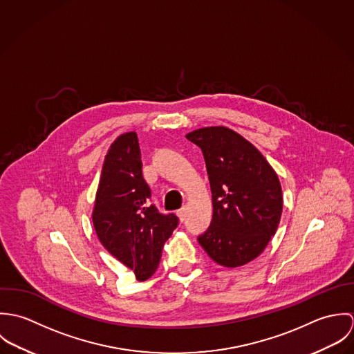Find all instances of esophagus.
Segmentation results:
<instances>
[{
    "label": "esophagus",
    "mask_w": 354,
    "mask_h": 354,
    "mask_svg": "<svg viewBox=\"0 0 354 354\" xmlns=\"http://www.w3.org/2000/svg\"><path fill=\"white\" fill-rule=\"evenodd\" d=\"M185 215H187V208H185V207H183V208H180V209L177 211V216H178V219H180L181 222L185 219Z\"/></svg>",
    "instance_id": "obj_1"
}]
</instances>
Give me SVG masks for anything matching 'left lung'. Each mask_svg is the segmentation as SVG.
<instances>
[{"label": "left lung", "mask_w": 354, "mask_h": 354, "mask_svg": "<svg viewBox=\"0 0 354 354\" xmlns=\"http://www.w3.org/2000/svg\"><path fill=\"white\" fill-rule=\"evenodd\" d=\"M202 149L212 194V221L199 244L219 266H244L263 252L282 215V188L267 159L226 127L192 131Z\"/></svg>", "instance_id": "1"}]
</instances>
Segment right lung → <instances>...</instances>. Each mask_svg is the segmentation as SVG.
Listing matches in <instances>:
<instances>
[{
  "label": "right lung",
  "mask_w": 354,
  "mask_h": 354,
  "mask_svg": "<svg viewBox=\"0 0 354 354\" xmlns=\"http://www.w3.org/2000/svg\"><path fill=\"white\" fill-rule=\"evenodd\" d=\"M150 198L138 135L122 133L104 156L93 223L102 245L133 270L138 281L156 271L162 248L178 223L174 214H160Z\"/></svg>",
  "instance_id": "right-lung-1"
}]
</instances>
